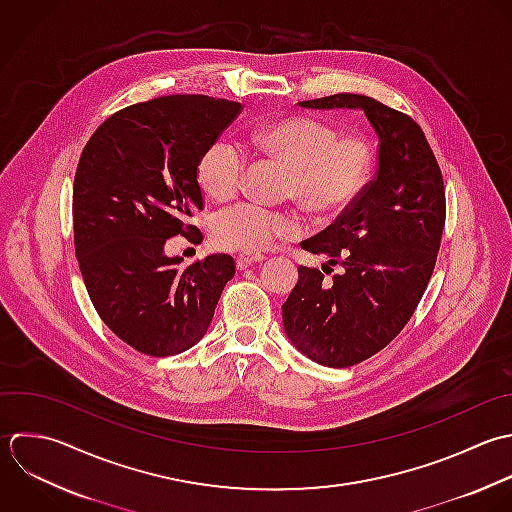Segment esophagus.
<instances>
[{
	"instance_id": "esophagus-1",
	"label": "esophagus",
	"mask_w": 512,
	"mask_h": 512,
	"mask_svg": "<svg viewBox=\"0 0 512 512\" xmlns=\"http://www.w3.org/2000/svg\"><path fill=\"white\" fill-rule=\"evenodd\" d=\"M265 257L261 253H239L237 255V269H247L253 263H261Z\"/></svg>"
}]
</instances>
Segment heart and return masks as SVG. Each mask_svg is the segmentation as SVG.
Listing matches in <instances>:
<instances>
[{
  "mask_svg": "<svg viewBox=\"0 0 512 512\" xmlns=\"http://www.w3.org/2000/svg\"><path fill=\"white\" fill-rule=\"evenodd\" d=\"M251 141L289 165L285 193L319 217H337L351 209L367 191L377 165V149L369 137L341 135L339 127L315 117H287L259 125L251 131ZM245 167L243 147L219 137L205 147L195 173L201 189L223 201L239 191ZM301 227V217L291 209L243 201L215 213L211 235L223 249L253 253L281 237H295Z\"/></svg>",
  "mask_w": 512,
  "mask_h": 512,
  "instance_id": "obj_1",
  "label": "heart"
}]
</instances>
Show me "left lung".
Wrapping results in <instances>:
<instances>
[{"mask_svg":"<svg viewBox=\"0 0 512 512\" xmlns=\"http://www.w3.org/2000/svg\"><path fill=\"white\" fill-rule=\"evenodd\" d=\"M299 105L361 109L379 135V169L367 191L301 243L309 253L327 255L329 265H341V273L323 281L319 269L301 265L283 303L291 343L319 365L343 369L385 349L413 317L441 247L445 183L423 129L407 113L359 93Z\"/></svg>","mask_w":512,"mask_h":512,"instance_id":"obj_1","label":"left lung"}]
</instances>
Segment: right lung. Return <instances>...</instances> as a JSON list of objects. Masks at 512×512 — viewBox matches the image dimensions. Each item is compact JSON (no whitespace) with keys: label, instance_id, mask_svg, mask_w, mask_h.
Segmentation results:
<instances>
[{"label":"right lung","instance_id":"right-lung-1","mask_svg":"<svg viewBox=\"0 0 512 512\" xmlns=\"http://www.w3.org/2000/svg\"><path fill=\"white\" fill-rule=\"evenodd\" d=\"M239 101L165 95L109 115L85 143L73 181V241L89 299L129 347L169 357L193 347L235 275L231 255L187 267L169 237L197 239V161L241 113Z\"/></svg>","mask_w":512,"mask_h":512}]
</instances>
